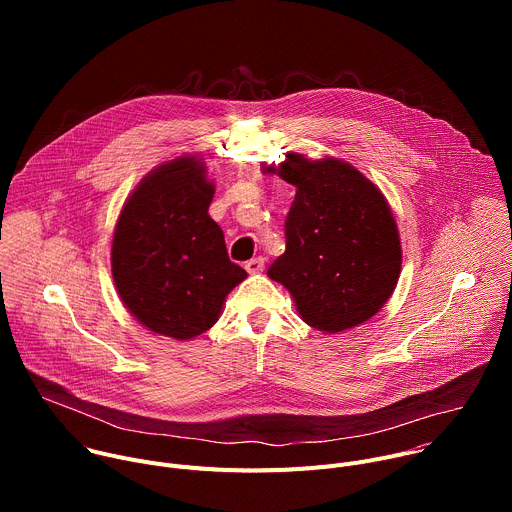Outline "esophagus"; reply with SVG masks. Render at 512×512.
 <instances>
[{
    "instance_id": "obj_1",
    "label": "esophagus",
    "mask_w": 512,
    "mask_h": 512,
    "mask_svg": "<svg viewBox=\"0 0 512 512\" xmlns=\"http://www.w3.org/2000/svg\"><path fill=\"white\" fill-rule=\"evenodd\" d=\"M263 267H265V259H263V257H253V259H249V261L245 263L247 273H261Z\"/></svg>"
}]
</instances>
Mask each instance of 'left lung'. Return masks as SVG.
Instances as JSON below:
<instances>
[{"label": "left lung", "instance_id": "obj_1", "mask_svg": "<svg viewBox=\"0 0 512 512\" xmlns=\"http://www.w3.org/2000/svg\"><path fill=\"white\" fill-rule=\"evenodd\" d=\"M296 186L285 216V253L267 275L287 287L306 324L342 332L373 318L401 273V243L383 192L354 166L285 156L263 168Z\"/></svg>", "mask_w": 512, "mask_h": 512}]
</instances>
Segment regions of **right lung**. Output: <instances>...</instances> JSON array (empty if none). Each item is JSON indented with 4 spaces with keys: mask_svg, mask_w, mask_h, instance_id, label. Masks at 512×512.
Instances as JSON below:
<instances>
[{
    "mask_svg": "<svg viewBox=\"0 0 512 512\" xmlns=\"http://www.w3.org/2000/svg\"><path fill=\"white\" fill-rule=\"evenodd\" d=\"M212 196L204 162L184 156L145 176L121 208L113 281L125 308L156 334L190 340L206 332L247 277L208 214Z\"/></svg>",
    "mask_w": 512,
    "mask_h": 512,
    "instance_id": "add662e5",
    "label": "right lung"
}]
</instances>
